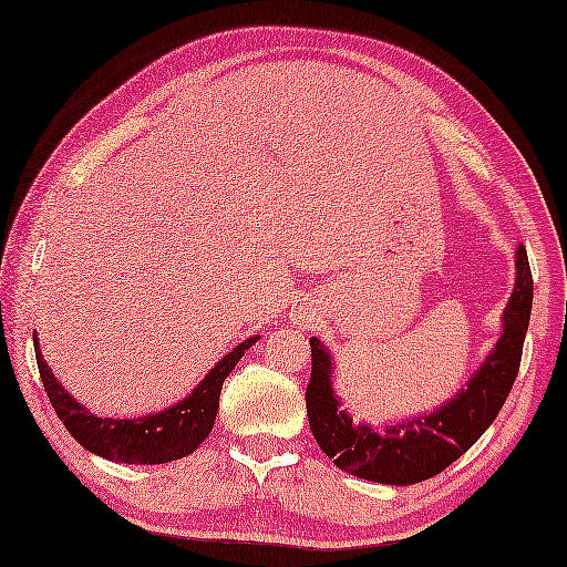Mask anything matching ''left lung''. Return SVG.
Instances as JSON below:
<instances>
[{
    "mask_svg": "<svg viewBox=\"0 0 567 567\" xmlns=\"http://www.w3.org/2000/svg\"><path fill=\"white\" fill-rule=\"evenodd\" d=\"M515 268V289L503 311L497 343L471 374L466 386L430 413L386 423L381 430L370 423H352L343 399L333 389L336 362L331 350L319 338L309 340V427L321 452L333 458L340 471L374 483L413 485L454 464L493 425L517 379L532 316L534 282L524 246L517 248Z\"/></svg>",
    "mask_w": 567,
    "mask_h": 567,
    "instance_id": "obj_1",
    "label": "left lung"
}]
</instances>
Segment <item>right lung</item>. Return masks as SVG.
Instances as JSON below:
<instances>
[{
  "instance_id": "add662e5",
  "label": "right lung",
  "mask_w": 567,
  "mask_h": 567,
  "mask_svg": "<svg viewBox=\"0 0 567 567\" xmlns=\"http://www.w3.org/2000/svg\"><path fill=\"white\" fill-rule=\"evenodd\" d=\"M260 336L246 338L231 352L205 374L186 399L164 408L159 413H150L142 417H99L86 411L72 393L64 389L58 377L50 372L43 360L41 343L33 331L38 372H41L48 399L55 408L62 425L68 427L72 437L84 446L86 452L109 458L117 464H168L193 454L205 442L215 425L219 411V393L224 379L229 377L244 352L256 346Z\"/></svg>"
}]
</instances>
